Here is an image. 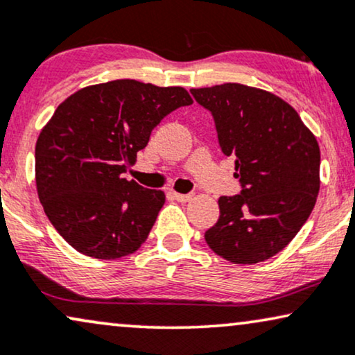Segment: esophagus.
<instances>
[{
  "instance_id": "esophagus-1",
  "label": "esophagus",
  "mask_w": 355,
  "mask_h": 355,
  "mask_svg": "<svg viewBox=\"0 0 355 355\" xmlns=\"http://www.w3.org/2000/svg\"><path fill=\"white\" fill-rule=\"evenodd\" d=\"M170 196H172L173 200L180 201V203H187V201L191 198V195H183V193H177V191H170Z\"/></svg>"
}]
</instances>
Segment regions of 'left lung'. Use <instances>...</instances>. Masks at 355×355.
<instances>
[{
    "mask_svg": "<svg viewBox=\"0 0 355 355\" xmlns=\"http://www.w3.org/2000/svg\"><path fill=\"white\" fill-rule=\"evenodd\" d=\"M213 116L224 155L234 157L241 193L221 196L205 232L209 249L234 263H257L288 245L315 208L320 146L297 111L272 93L224 83L191 88Z\"/></svg>",
    "mask_w": 355,
    "mask_h": 355,
    "instance_id": "left-lung-1",
    "label": "left lung"
}]
</instances>
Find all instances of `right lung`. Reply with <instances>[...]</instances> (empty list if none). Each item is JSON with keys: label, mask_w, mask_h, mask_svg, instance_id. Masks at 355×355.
Listing matches in <instances>:
<instances>
[{"label": "right lung", "mask_w": 355, "mask_h": 355, "mask_svg": "<svg viewBox=\"0 0 355 355\" xmlns=\"http://www.w3.org/2000/svg\"><path fill=\"white\" fill-rule=\"evenodd\" d=\"M187 89L137 80L93 85L67 98L35 144V185L49 221L88 257L118 259L144 244L165 203L123 173Z\"/></svg>", "instance_id": "right-lung-1"}]
</instances>
